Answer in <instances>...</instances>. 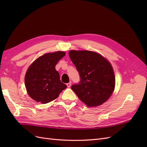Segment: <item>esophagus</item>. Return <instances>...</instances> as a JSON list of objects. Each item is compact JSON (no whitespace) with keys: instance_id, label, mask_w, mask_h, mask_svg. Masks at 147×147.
I'll list each match as a JSON object with an SVG mask.
<instances>
[{"instance_id":"obj_1","label":"esophagus","mask_w":147,"mask_h":147,"mask_svg":"<svg viewBox=\"0 0 147 147\" xmlns=\"http://www.w3.org/2000/svg\"><path fill=\"white\" fill-rule=\"evenodd\" d=\"M66 84H67V87H68V88H70V86H71V82L67 83Z\"/></svg>"}]
</instances>
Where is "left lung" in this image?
I'll list each match as a JSON object with an SVG mask.
<instances>
[{
    "label": "left lung",
    "instance_id": "obj_1",
    "mask_svg": "<svg viewBox=\"0 0 147 147\" xmlns=\"http://www.w3.org/2000/svg\"><path fill=\"white\" fill-rule=\"evenodd\" d=\"M69 55L80 77V82L71 89L88 107L100 105L112 94L115 85L111 64L98 53L70 50Z\"/></svg>",
    "mask_w": 147,
    "mask_h": 147
}]
</instances>
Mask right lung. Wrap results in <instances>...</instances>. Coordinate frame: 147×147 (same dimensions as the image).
I'll list each match as a JSON object with an SVG mask.
<instances>
[{
  "instance_id": "right-lung-1",
  "label": "right lung",
  "mask_w": 147,
  "mask_h": 147,
  "mask_svg": "<svg viewBox=\"0 0 147 147\" xmlns=\"http://www.w3.org/2000/svg\"><path fill=\"white\" fill-rule=\"evenodd\" d=\"M65 54L64 51L46 53L29 66L25 75V86L32 99L42 104L48 103L67 88L61 82L59 74L55 69Z\"/></svg>"
}]
</instances>
